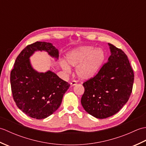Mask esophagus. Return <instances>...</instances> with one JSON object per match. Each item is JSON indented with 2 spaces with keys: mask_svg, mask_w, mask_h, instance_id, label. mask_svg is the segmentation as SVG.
I'll return each mask as SVG.
<instances>
[{
  "mask_svg": "<svg viewBox=\"0 0 146 146\" xmlns=\"http://www.w3.org/2000/svg\"><path fill=\"white\" fill-rule=\"evenodd\" d=\"M77 84V83H76V81H75V80H74V81H73V82H71V86H75V85H76Z\"/></svg>",
  "mask_w": 146,
  "mask_h": 146,
  "instance_id": "esophagus-1",
  "label": "esophagus"
}]
</instances>
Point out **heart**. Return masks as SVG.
Here are the masks:
<instances>
[{
    "label": "heart",
    "instance_id": "heart-1",
    "mask_svg": "<svg viewBox=\"0 0 146 146\" xmlns=\"http://www.w3.org/2000/svg\"><path fill=\"white\" fill-rule=\"evenodd\" d=\"M105 52L102 49L92 46H83L72 49L66 54L70 65L76 68V73L80 79L89 80L95 76L100 71L105 60ZM61 66L66 72H70V68L64 61Z\"/></svg>",
    "mask_w": 146,
    "mask_h": 146
}]
</instances>
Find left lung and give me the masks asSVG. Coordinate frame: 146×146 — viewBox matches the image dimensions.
Here are the masks:
<instances>
[{
  "label": "left lung",
  "instance_id": "obj_1",
  "mask_svg": "<svg viewBox=\"0 0 146 146\" xmlns=\"http://www.w3.org/2000/svg\"><path fill=\"white\" fill-rule=\"evenodd\" d=\"M111 55L94 78L85 82L81 103L97 119L113 115L129 100L134 75L125 52L108 43Z\"/></svg>",
  "mask_w": 146,
  "mask_h": 146
}]
</instances>
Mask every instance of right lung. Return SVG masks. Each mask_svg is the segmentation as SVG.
<instances>
[{"label":"right lung","instance_id":"obj_1","mask_svg":"<svg viewBox=\"0 0 146 146\" xmlns=\"http://www.w3.org/2000/svg\"><path fill=\"white\" fill-rule=\"evenodd\" d=\"M38 51L58 59V49L50 42L37 41L27 46L15 60L11 73V85L17 107L34 119H44L60 107L70 85L50 70L41 73L34 69L29 58Z\"/></svg>","mask_w":146,"mask_h":146}]
</instances>
